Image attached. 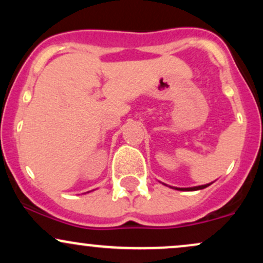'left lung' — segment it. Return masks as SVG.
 <instances>
[{"label":"left lung","instance_id":"obj_1","mask_svg":"<svg viewBox=\"0 0 263 263\" xmlns=\"http://www.w3.org/2000/svg\"><path fill=\"white\" fill-rule=\"evenodd\" d=\"M211 183L209 184H204V185H198V186H192V188H174V186H171V188H174L177 190H186V192H193V190H200V189H204L206 188V186H209ZM167 185V184H165Z\"/></svg>","mask_w":263,"mask_h":263}]
</instances>
